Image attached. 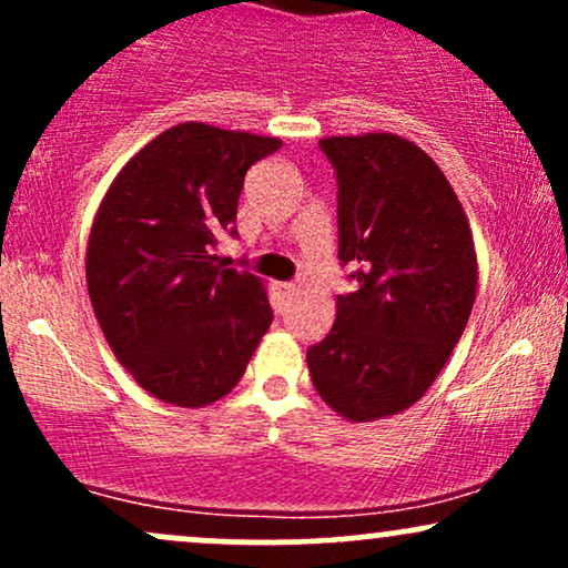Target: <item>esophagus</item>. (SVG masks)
<instances>
[{
	"mask_svg": "<svg viewBox=\"0 0 568 568\" xmlns=\"http://www.w3.org/2000/svg\"><path fill=\"white\" fill-rule=\"evenodd\" d=\"M296 291H298V288H296V285H293V283H280V293H283L285 298H291Z\"/></svg>",
	"mask_w": 568,
	"mask_h": 568,
	"instance_id": "1",
	"label": "esophagus"
}]
</instances>
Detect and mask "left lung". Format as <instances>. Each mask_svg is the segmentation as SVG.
I'll return each instance as SVG.
<instances>
[{
  "instance_id": "obj_1",
  "label": "left lung",
  "mask_w": 568,
  "mask_h": 568,
  "mask_svg": "<svg viewBox=\"0 0 568 568\" xmlns=\"http://www.w3.org/2000/svg\"><path fill=\"white\" fill-rule=\"evenodd\" d=\"M338 181V262L361 288L306 349L317 395L349 422L414 406L438 379L478 288L470 224L427 152L395 133L331 135Z\"/></svg>"
}]
</instances>
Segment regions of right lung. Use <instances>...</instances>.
<instances>
[{"label":"right lung","instance_id":"1","mask_svg":"<svg viewBox=\"0 0 568 568\" xmlns=\"http://www.w3.org/2000/svg\"><path fill=\"white\" fill-rule=\"evenodd\" d=\"M272 135L181 122L125 162L90 226L84 275L114 357L162 403L232 393L272 323L264 280L221 266L247 168Z\"/></svg>","mask_w":568,"mask_h":568}]
</instances>
